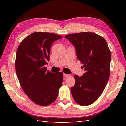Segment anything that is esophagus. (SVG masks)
<instances>
[{
	"mask_svg": "<svg viewBox=\"0 0 126 126\" xmlns=\"http://www.w3.org/2000/svg\"><path fill=\"white\" fill-rule=\"evenodd\" d=\"M69 75H68V74H63V76L64 77H68V76H69Z\"/></svg>",
	"mask_w": 126,
	"mask_h": 126,
	"instance_id": "esophagus-1",
	"label": "esophagus"
}]
</instances>
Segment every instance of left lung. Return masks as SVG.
Wrapping results in <instances>:
<instances>
[{
  "mask_svg": "<svg viewBox=\"0 0 126 126\" xmlns=\"http://www.w3.org/2000/svg\"><path fill=\"white\" fill-rule=\"evenodd\" d=\"M75 47L77 58L84 68L81 77L75 75V84L71 88L74 100L86 106L99 98L108 82L110 72L111 52L102 36L90 32L65 36Z\"/></svg>",
  "mask_w": 126,
  "mask_h": 126,
  "instance_id": "obj_1",
  "label": "left lung"
}]
</instances>
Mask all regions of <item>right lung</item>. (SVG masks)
Returning a JSON list of instances; mask_svg holds the SVG:
<instances>
[{
  "instance_id": "obj_1",
  "label": "right lung",
  "mask_w": 126,
  "mask_h": 126,
  "mask_svg": "<svg viewBox=\"0 0 126 126\" xmlns=\"http://www.w3.org/2000/svg\"><path fill=\"white\" fill-rule=\"evenodd\" d=\"M61 38L53 33L35 32L26 37L18 47L15 60L17 77L26 94L38 105L54 102L62 85L63 72H49L45 67L50 60L52 44Z\"/></svg>"
}]
</instances>
